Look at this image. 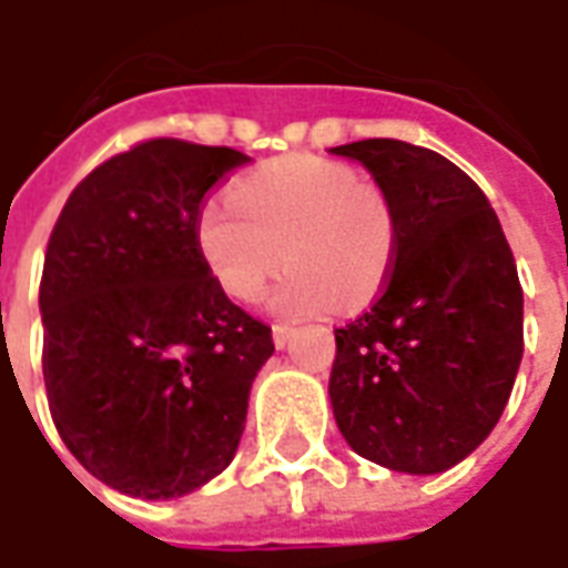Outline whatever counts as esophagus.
Wrapping results in <instances>:
<instances>
[{"instance_id":"34e87169","label":"esophagus","mask_w":568,"mask_h":568,"mask_svg":"<svg viewBox=\"0 0 568 568\" xmlns=\"http://www.w3.org/2000/svg\"><path fill=\"white\" fill-rule=\"evenodd\" d=\"M288 341H292V328L288 325H273V344H276V349H285Z\"/></svg>"}]
</instances>
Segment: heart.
Segmentation results:
<instances>
[{
    "mask_svg": "<svg viewBox=\"0 0 568 568\" xmlns=\"http://www.w3.org/2000/svg\"><path fill=\"white\" fill-rule=\"evenodd\" d=\"M197 248L240 304H255L285 264L276 313H356L393 271L395 219L381 187L358 182L353 166L288 154L236 179L231 203L210 200L200 210Z\"/></svg>",
    "mask_w": 568,
    "mask_h": 568,
    "instance_id": "heart-1",
    "label": "heart"
}]
</instances>
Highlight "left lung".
<instances>
[{"instance_id": "obj_1", "label": "left lung", "mask_w": 568, "mask_h": 568, "mask_svg": "<svg viewBox=\"0 0 568 568\" xmlns=\"http://www.w3.org/2000/svg\"><path fill=\"white\" fill-rule=\"evenodd\" d=\"M332 154L362 163L389 200L395 258L377 304L334 328L328 381L346 444L405 475H440L499 423L524 358V292L484 191L402 140Z\"/></svg>"}]
</instances>
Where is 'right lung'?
Listing matches in <instances>:
<instances>
[{
    "label": "right lung",
    "instance_id": "1",
    "mask_svg": "<svg viewBox=\"0 0 568 568\" xmlns=\"http://www.w3.org/2000/svg\"><path fill=\"white\" fill-rule=\"evenodd\" d=\"M248 158L151 140L97 166L44 252V389L69 453L133 499H179L236 456L271 328L197 248L203 197Z\"/></svg>",
    "mask_w": 568,
    "mask_h": 568
}]
</instances>
